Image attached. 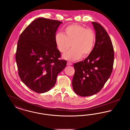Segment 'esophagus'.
<instances>
[{
  "mask_svg": "<svg viewBox=\"0 0 130 130\" xmlns=\"http://www.w3.org/2000/svg\"><path fill=\"white\" fill-rule=\"evenodd\" d=\"M67 65H68V66H70V65H72V63L71 62H69V61H68V62H67Z\"/></svg>",
  "mask_w": 130,
  "mask_h": 130,
  "instance_id": "34e87169",
  "label": "esophagus"
}]
</instances>
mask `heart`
I'll return each mask as SVG.
<instances>
[{"mask_svg": "<svg viewBox=\"0 0 130 130\" xmlns=\"http://www.w3.org/2000/svg\"><path fill=\"white\" fill-rule=\"evenodd\" d=\"M55 40L57 49L62 53L72 49L63 55V57L68 60L74 61L81 56H89L93 50L95 36L92 30L86 29L82 26L73 24L64 29V35L56 33Z\"/></svg>", "mask_w": 130, "mask_h": 130, "instance_id": "1", "label": "heart"}]
</instances>
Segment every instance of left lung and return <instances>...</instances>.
Here are the masks:
<instances>
[{"instance_id": "8db88e82", "label": "left lung", "mask_w": 130, "mask_h": 130, "mask_svg": "<svg viewBox=\"0 0 130 130\" xmlns=\"http://www.w3.org/2000/svg\"><path fill=\"white\" fill-rule=\"evenodd\" d=\"M95 31V42L85 59L74 63L72 80L74 92L81 96L99 93L111 74L114 50L111 40L102 25L92 22Z\"/></svg>"}]
</instances>
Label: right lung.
Returning a JSON list of instances; mask_svg holds the SVG:
<instances>
[{"mask_svg": "<svg viewBox=\"0 0 130 130\" xmlns=\"http://www.w3.org/2000/svg\"><path fill=\"white\" fill-rule=\"evenodd\" d=\"M58 20L39 18L28 25L19 37L15 60L21 81L33 91L44 93L56 84L57 76L67 61L59 59L55 36Z\"/></svg>", "mask_w": 130, "mask_h": 130, "instance_id": "1", "label": "right lung"}]
</instances>
